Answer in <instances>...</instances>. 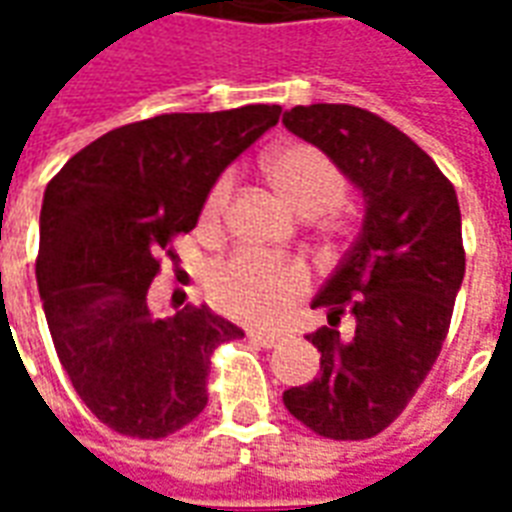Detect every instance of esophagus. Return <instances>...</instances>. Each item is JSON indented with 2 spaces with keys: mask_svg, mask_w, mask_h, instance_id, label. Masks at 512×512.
I'll list each match as a JSON object with an SVG mask.
<instances>
[{
  "mask_svg": "<svg viewBox=\"0 0 512 512\" xmlns=\"http://www.w3.org/2000/svg\"><path fill=\"white\" fill-rule=\"evenodd\" d=\"M249 340L260 348H274L285 340V334H274V332H249Z\"/></svg>",
  "mask_w": 512,
  "mask_h": 512,
  "instance_id": "34e87169",
  "label": "esophagus"
}]
</instances>
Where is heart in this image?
Instances as JSON below:
<instances>
[{"instance_id":"b5f03b06","label":"heart","mask_w":512,"mask_h":512,"mask_svg":"<svg viewBox=\"0 0 512 512\" xmlns=\"http://www.w3.org/2000/svg\"><path fill=\"white\" fill-rule=\"evenodd\" d=\"M271 180L285 200L304 216H321L323 224L340 222V202L345 197V175L329 153L307 142L279 147L268 158ZM233 172L216 178L211 191L202 202V224L216 227L222 222L227 202L233 194ZM208 296L211 301L235 321L274 326L279 323L296 301L307 293L310 274L296 260L255 255V252H235L227 260L213 263L208 271Z\"/></svg>"}]
</instances>
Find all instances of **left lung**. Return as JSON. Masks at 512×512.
Here are the masks:
<instances>
[{"label":"left lung","mask_w":512,"mask_h":512,"mask_svg":"<svg viewBox=\"0 0 512 512\" xmlns=\"http://www.w3.org/2000/svg\"><path fill=\"white\" fill-rule=\"evenodd\" d=\"M282 123L329 153L367 205L362 233L312 301L329 318L307 334L321 376L282 400L323 439H373L403 414L450 332L466 271L455 186L417 142L359 106H293ZM345 314L351 335L339 332Z\"/></svg>","instance_id":"left-lung-1"}]
</instances>
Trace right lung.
I'll return each mask as SVG.
<instances>
[{
	"label": "right lung",
	"mask_w": 512,
	"mask_h": 512,
	"mask_svg": "<svg viewBox=\"0 0 512 512\" xmlns=\"http://www.w3.org/2000/svg\"><path fill=\"white\" fill-rule=\"evenodd\" d=\"M282 106L158 115L79 150L49 180L35 260L51 340L84 406L134 439H164L208 403L213 348L244 332L205 304L147 307L161 257L191 233L205 194Z\"/></svg>",
	"instance_id": "obj_1"
}]
</instances>
